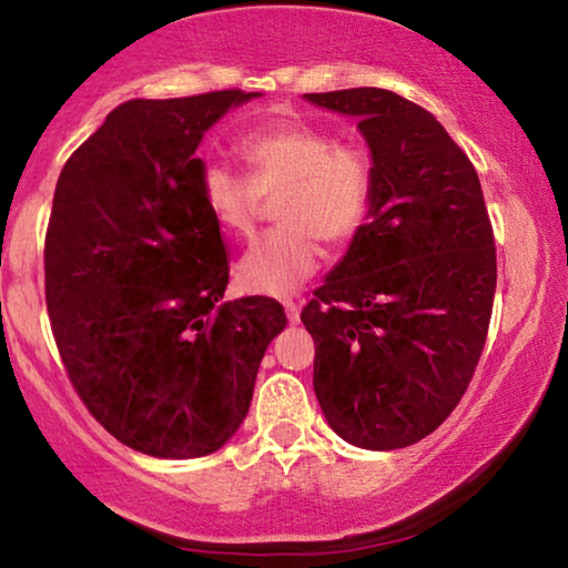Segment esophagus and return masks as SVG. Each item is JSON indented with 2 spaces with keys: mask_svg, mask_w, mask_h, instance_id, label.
Returning <instances> with one entry per match:
<instances>
[{
  "mask_svg": "<svg viewBox=\"0 0 568 568\" xmlns=\"http://www.w3.org/2000/svg\"><path fill=\"white\" fill-rule=\"evenodd\" d=\"M284 310H286V317H290V323H300V302H292L286 300L284 302Z\"/></svg>",
  "mask_w": 568,
  "mask_h": 568,
  "instance_id": "esophagus-1",
  "label": "esophagus"
}]
</instances>
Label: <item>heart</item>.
<instances>
[{
  "instance_id": "b5f03b06",
  "label": "heart",
  "mask_w": 568,
  "mask_h": 568,
  "mask_svg": "<svg viewBox=\"0 0 568 568\" xmlns=\"http://www.w3.org/2000/svg\"><path fill=\"white\" fill-rule=\"evenodd\" d=\"M247 178L209 162L201 170V199L227 235H247L263 199H276L278 230L243 253L237 278L253 294L297 292L315 274L325 243L359 235L375 193V162L359 142H336L331 131L302 121H278L240 144Z\"/></svg>"
}]
</instances>
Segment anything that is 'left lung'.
<instances>
[{
  "label": "left lung",
  "mask_w": 568,
  "mask_h": 568,
  "mask_svg": "<svg viewBox=\"0 0 568 568\" xmlns=\"http://www.w3.org/2000/svg\"><path fill=\"white\" fill-rule=\"evenodd\" d=\"M305 98L356 115L375 162L369 222L300 315L317 403L348 445L408 447L453 414L484 354L496 292L484 191L426 108L379 88Z\"/></svg>",
  "instance_id": "1"
}]
</instances>
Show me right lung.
<instances>
[{
  "instance_id": "right-lung-1",
  "label": "right lung",
  "mask_w": 568,
  "mask_h": 568,
  "mask_svg": "<svg viewBox=\"0 0 568 568\" xmlns=\"http://www.w3.org/2000/svg\"><path fill=\"white\" fill-rule=\"evenodd\" d=\"M251 98L126 100L59 175L43 247L53 341L80 400L136 453L220 449L286 325L271 297L220 302L227 251L193 158L204 131Z\"/></svg>"
}]
</instances>
